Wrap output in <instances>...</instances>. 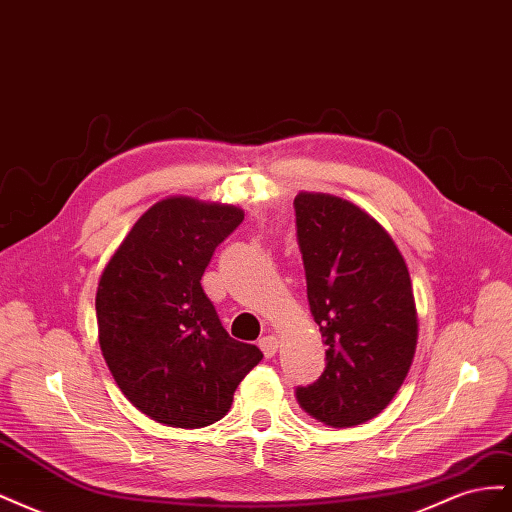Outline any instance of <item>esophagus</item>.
Wrapping results in <instances>:
<instances>
[{"label": "esophagus", "mask_w": 512, "mask_h": 512, "mask_svg": "<svg viewBox=\"0 0 512 512\" xmlns=\"http://www.w3.org/2000/svg\"><path fill=\"white\" fill-rule=\"evenodd\" d=\"M258 346H260L262 354H265L267 359H271V356H275L277 348H280V342H277L275 335H265V337L258 339Z\"/></svg>", "instance_id": "34e87169"}]
</instances>
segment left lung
Listing matches in <instances>:
<instances>
[{"label": "left lung", "mask_w": 512, "mask_h": 512, "mask_svg": "<svg viewBox=\"0 0 512 512\" xmlns=\"http://www.w3.org/2000/svg\"><path fill=\"white\" fill-rule=\"evenodd\" d=\"M307 301L327 344V367L297 386L301 410L344 429L378 416L404 384L416 350L410 273L393 239L337 196L294 198Z\"/></svg>", "instance_id": "left-lung-1"}]
</instances>
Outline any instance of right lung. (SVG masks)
Wrapping results in <instances>:
<instances>
[{"label":"right lung","mask_w":512,"mask_h":512,"mask_svg":"<svg viewBox=\"0 0 512 512\" xmlns=\"http://www.w3.org/2000/svg\"><path fill=\"white\" fill-rule=\"evenodd\" d=\"M243 222L230 205L166 198L141 215L100 277V348L121 393L153 421L207 427L262 352L232 339L200 280Z\"/></svg>","instance_id":"right-lung-1"}]
</instances>
